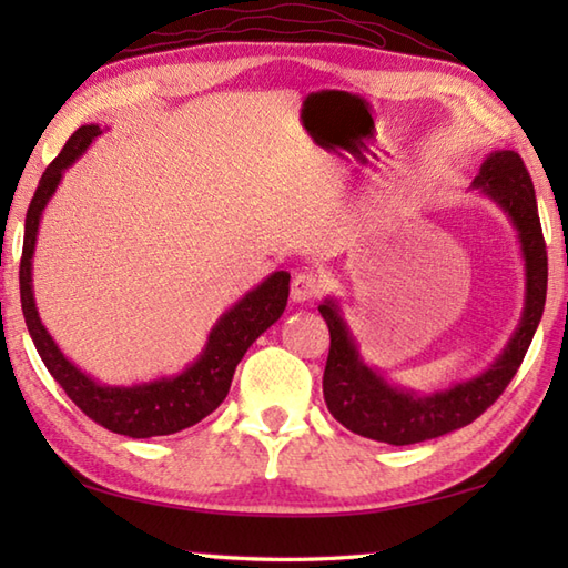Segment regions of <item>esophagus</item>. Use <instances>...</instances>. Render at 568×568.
Instances as JSON below:
<instances>
[{"label": "esophagus", "instance_id": "1", "mask_svg": "<svg viewBox=\"0 0 568 568\" xmlns=\"http://www.w3.org/2000/svg\"><path fill=\"white\" fill-rule=\"evenodd\" d=\"M322 291V285L317 281V275L312 273H297L293 277V285H291V300L293 303H310V300H315Z\"/></svg>", "mask_w": 568, "mask_h": 568}]
</instances>
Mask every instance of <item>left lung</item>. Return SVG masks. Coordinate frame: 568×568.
<instances>
[{
	"label": "left lung",
	"instance_id": "obj_1",
	"mask_svg": "<svg viewBox=\"0 0 568 568\" xmlns=\"http://www.w3.org/2000/svg\"><path fill=\"white\" fill-rule=\"evenodd\" d=\"M470 190H478V195L500 207L517 232L525 263L520 322L484 373L422 395L390 383L376 366L366 364L339 297H324L320 315L327 322L332 339L322 378L324 403L336 422L361 437L405 446L470 425L508 388L532 344L547 300V246L541 236L532 178L515 151H493L480 163Z\"/></svg>",
	"mask_w": 568,
	"mask_h": 568
}]
</instances>
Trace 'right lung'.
Masks as SVG:
<instances>
[{"instance_id": "obj_1", "label": "right lung", "mask_w": 568, "mask_h": 568, "mask_svg": "<svg viewBox=\"0 0 568 568\" xmlns=\"http://www.w3.org/2000/svg\"><path fill=\"white\" fill-rule=\"evenodd\" d=\"M102 134L104 131L100 124L80 126L41 175V183L36 187L27 212V226H23L19 265L21 310L36 352H39L45 368L51 371V376L60 383V388L84 415L110 432L124 434L131 439L165 437V434L197 425L200 419L222 405L239 361L271 324L281 320L287 295H291V273H271L263 283L236 300L232 307L224 310L210 329L200 356L175 376H159L131 385H106L78 368L60 352L53 336L43 327L39 307H36L33 251L43 210L55 195L60 180H63L68 168L92 146V141Z\"/></svg>"}]
</instances>
